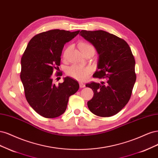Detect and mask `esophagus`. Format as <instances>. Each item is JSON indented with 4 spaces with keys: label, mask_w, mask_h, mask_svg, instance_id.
Masks as SVG:
<instances>
[{
    "label": "esophagus",
    "mask_w": 158,
    "mask_h": 158,
    "mask_svg": "<svg viewBox=\"0 0 158 158\" xmlns=\"http://www.w3.org/2000/svg\"><path fill=\"white\" fill-rule=\"evenodd\" d=\"M79 86L81 88H84V87H85V85L81 82V83H79Z\"/></svg>",
    "instance_id": "obj_1"
}]
</instances>
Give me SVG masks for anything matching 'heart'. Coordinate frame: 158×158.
Segmentation results:
<instances>
[{
    "label": "heart",
    "mask_w": 158,
    "mask_h": 158,
    "mask_svg": "<svg viewBox=\"0 0 158 158\" xmlns=\"http://www.w3.org/2000/svg\"><path fill=\"white\" fill-rule=\"evenodd\" d=\"M79 48L81 51L83 52V54L86 51H89V50H94V49L93 46L85 43L80 44ZM69 49L70 47H68L65 50V51L64 54V58H66V56H67ZM91 71H92V69L89 67H83V66L80 65H73L67 69V70H66V73H67V74L69 76H70L71 77H72L77 81H83L89 77Z\"/></svg>",
    "instance_id": "b5f03b06"
}]
</instances>
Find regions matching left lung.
Listing matches in <instances>:
<instances>
[{"mask_svg": "<svg viewBox=\"0 0 158 158\" xmlns=\"http://www.w3.org/2000/svg\"><path fill=\"white\" fill-rule=\"evenodd\" d=\"M79 35L94 46L98 54L93 77L106 81L86 85L94 92L88 108L98 116L114 115L128 103L136 81L131 50L123 39L102 30H82Z\"/></svg>", "mask_w": 158, "mask_h": 158, "instance_id": "1", "label": "left lung"}]
</instances>
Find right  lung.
Returning <instances> with one entry per match:
<instances>
[{
    "instance_id": "1",
    "label": "right lung",
    "mask_w": 158,
    "mask_h": 158,
    "mask_svg": "<svg viewBox=\"0 0 158 158\" xmlns=\"http://www.w3.org/2000/svg\"><path fill=\"white\" fill-rule=\"evenodd\" d=\"M52 29L34 36L29 42L21 59L20 78L30 106L46 118L63 114L70 96L79 88L77 81L65 77L62 83H52V73L60 65L64 44L79 34Z\"/></svg>"
}]
</instances>
